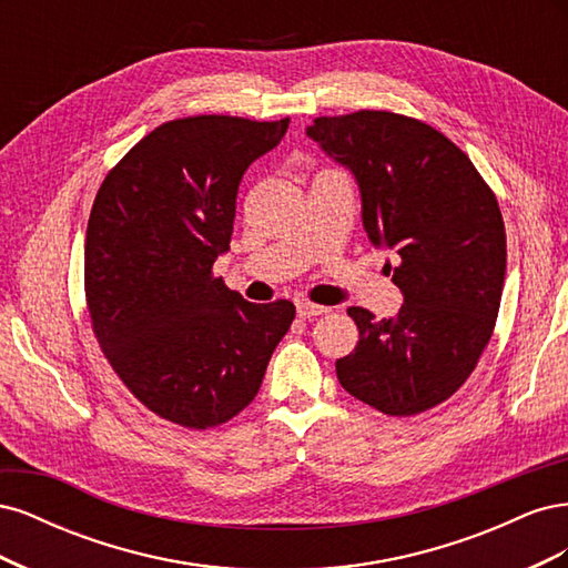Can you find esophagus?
<instances>
[{
	"mask_svg": "<svg viewBox=\"0 0 568 568\" xmlns=\"http://www.w3.org/2000/svg\"><path fill=\"white\" fill-rule=\"evenodd\" d=\"M296 313H298L301 320H313V317H320V315H324V313H329V307L307 303V301H298V303H296Z\"/></svg>",
	"mask_w": 568,
	"mask_h": 568,
	"instance_id": "34e87169",
	"label": "esophagus"
}]
</instances>
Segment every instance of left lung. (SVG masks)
<instances>
[{"label": "left lung", "instance_id": "1", "mask_svg": "<svg viewBox=\"0 0 568 568\" xmlns=\"http://www.w3.org/2000/svg\"><path fill=\"white\" fill-rule=\"evenodd\" d=\"M307 136L355 175L369 242L400 255V313L348 307L359 341L336 359L338 382L384 415H419L469 379L493 336L507 267L500 205L467 153L417 118L322 115Z\"/></svg>", "mask_w": 568, "mask_h": 568}]
</instances>
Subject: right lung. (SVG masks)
Segmentation results:
<instances>
[{"label": "right lung", "mask_w": 568, "mask_h": 568, "mask_svg": "<svg viewBox=\"0 0 568 568\" xmlns=\"http://www.w3.org/2000/svg\"><path fill=\"white\" fill-rule=\"evenodd\" d=\"M286 128L288 118L168 120L97 192L84 239L94 336L134 398L184 428L236 417L296 317L291 301L248 303L213 274L230 251L239 184Z\"/></svg>", "instance_id": "obj_1"}]
</instances>
